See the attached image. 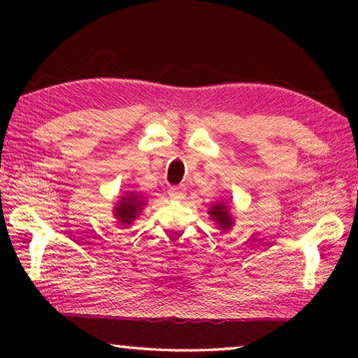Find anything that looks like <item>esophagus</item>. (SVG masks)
Wrapping results in <instances>:
<instances>
[{"instance_id":"obj_1","label":"esophagus","mask_w":358,"mask_h":358,"mask_svg":"<svg viewBox=\"0 0 358 358\" xmlns=\"http://www.w3.org/2000/svg\"><path fill=\"white\" fill-rule=\"evenodd\" d=\"M185 196L186 192L183 186H172L171 189H169V197H171L172 201H181V199H185Z\"/></svg>"}]
</instances>
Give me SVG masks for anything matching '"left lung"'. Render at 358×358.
Wrapping results in <instances>:
<instances>
[{
  "instance_id": "1",
  "label": "left lung",
  "mask_w": 358,
  "mask_h": 358,
  "mask_svg": "<svg viewBox=\"0 0 358 358\" xmlns=\"http://www.w3.org/2000/svg\"><path fill=\"white\" fill-rule=\"evenodd\" d=\"M210 220L216 224L217 229H221L222 232H229L230 229L235 226V220L232 213H230V208L227 203L224 202V199H220L210 205L208 208Z\"/></svg>"
}]
</instances>
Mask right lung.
Segmentation results:
<instances>
[{"mask_svg":"<svg viewBox=\"0 0 358 358\" xmlns=\"http://www.w3.org/2000/svg\"><path fill=\"white\" fill-rule=\"evenodd\" d=\"M145 207V197L137 191H126L115 203L113 216L120 226H131Z\"/></svg>","mask_w":358,"mask_h":358,"instance_id":"add662e5","label":"right lung"}]
</instances>
